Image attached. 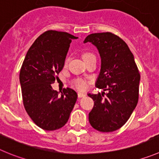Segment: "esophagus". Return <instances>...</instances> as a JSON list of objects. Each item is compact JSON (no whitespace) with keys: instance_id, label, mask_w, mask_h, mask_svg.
<instances>
[{"instance_id":"obj_1","label":"esophagus","mask_w":159,"mask_h":159,"mask_svg":"<svg viewBox=\"0 0 159 159\" xmlns=\"http://www.w3.org/2000/svg\"><path fill=\"white\" fill-rule=\"evenodd\" d=\"M84 96H85V94H84V93H78V98L84 97Z\"/></svg>"}]
</instances>
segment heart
<instances>
[{"label": "heart", "instance_id": "obj_1", "mask_svg": "<svg viewBox=\"0 0 159 159\" xmlns=\"http://www.w3.org/2000/svg\"><path fill=\"white\" fill-rule=\"evenodd\" d=\"M92 56H95L93 54V53L89 52H83L82 54V58L84 60V59H88V58L92 57ZM67 62H68V59H66L64 62V65L67 64ZM72 84H73V86L75 87V88H76L78 90H84L85 89H86V86H87L86 81H84V80L81 79V78H76V79H75L72 81Z\"/></svg>", "mask_w": 159, "mask_h": 159}]
</instances>
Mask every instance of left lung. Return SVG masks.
Segmentation results:
<instances>
[{
	"label": "left lung",
	"instance_id": "8db88e82",
	"mask_svg": "<svg viewBox=\"0 0 159 159\" xmlns=\"http://www.w3.org/2000/svg\"><path fill=\"white\" fill-rule=\"evenodd\" d=\"M86 42L96 46L101 58L96 87L108 91L105 98L104 92L88 94L94 101L89 121L98 131H115L128 121L138 103L139 70L126 43L112 33L92 34L84 39Z\"/></svg>",
	"mask_w": 159,
	"mask_h": 159
}]
</instances>
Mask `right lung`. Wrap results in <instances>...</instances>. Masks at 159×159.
<instances>
[{
    "instance_id": "right-lung-1",
    "label": "right lung",
    "mask_w": 159,
    "mask_h": 159,
    "mask_svg": "<svg viewBox=\"0 0 159 159\" xmlns=\"http://www.w3.org/2000/svg\"><path fill=\"white\" fill-rule=\"evenodd\" d=\"M77 38L66 32L45 31L33 43L23 60L19 74L23 105L42 129L62 128L76 103L75 90L63 89L59 95L51 84L63 68L71 41Z\"/></svg>"
}]
</instances>
